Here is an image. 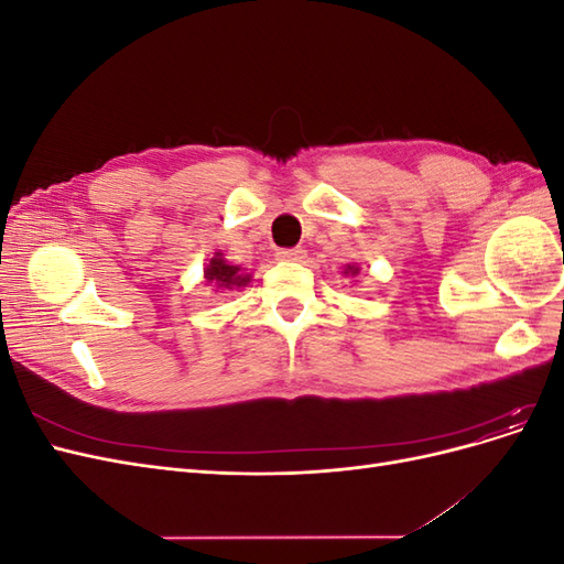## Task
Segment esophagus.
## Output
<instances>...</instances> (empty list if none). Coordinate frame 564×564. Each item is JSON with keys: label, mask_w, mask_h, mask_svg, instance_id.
Instances as JSON below:
<instances>
[{"label": "esophagus", "mask_w": 564, "mask_h": 564, "mask_svg": "<svg viewBox=\"0 0 564 564\" xmlns=\"http://www.w3.org/2000/svg\"><path fill=\"white\" fill-rule=\"evenodd\" d=\"M278 259L280 261H289V263H301L305 259V249H282L278 251Z\"/></svg>", "instance_id": "esophagus-1"}]
</instances>
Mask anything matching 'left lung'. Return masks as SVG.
Instances as JSON below:
<instances>
[{
	"label": "left lung",
	"mask_w": 564,
	"mask_h": 564,
	"mask_svg": "<svg viewBox=\"0 0 564 564\" xmlns=\"http://www.w3.org/2000/svg\"><path fill=\"white\" fill-rule=\"evenodd\" d=\"M344 272H346V275H352V278H355L357 272H360V268H357V265H346V270H344Z\"/></svg>",
	"instance_id": "1"
}]
</instances>
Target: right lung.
Listing matches in <instances>:
<instances>
[{"label": "right lung", "mask_w": 564, "mask_h": 564, "mask_svg": "<svg viewBox=\"0 0 564 564\" xmlns=\"http://www.w3.org/2000/svg\"><path fill=\"white\" fill-rule=\"evenodd\" d=\"M204 280L220 289H240L251 282V275L242 272L240 265H230L228 261H224V253H216L207 270H204Z\"/></svg>", "instance_id": "obj_1"}]
</instances>
